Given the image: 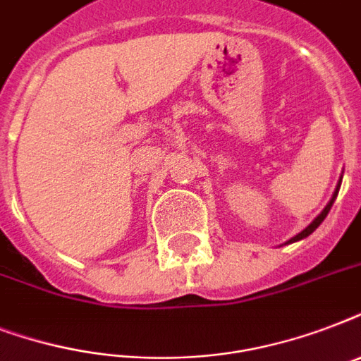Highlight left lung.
Listing matches in <instances>:
<instances>
[{
    "mask_svg": "<svg viewBox=\"0 0 361 361\" xmlns=\"http://www.w3.org/2000/svg\"><path fill=\"white\" fill-rule=\"evenodd\" d=\"M339 187H341V180H339V185H337L336 192H334V197H331V200H330V202H328V206H326V208L322 209V214H320L319 217H317V219H314L313 223H311V225L307 226V228H305V231H302V232H300V234H298V236L292 238V240L288 241V243H292V241H298V240H303V238H307L309 234H311V232H314V231H317V228H319V225H320V223H322V221L326 219V215H328V212H330L331 204H334V200H336L337 192H339Z\"/></svg>",
    "mask_w": 361,
    "mask_h": 361,
    "instance_id": "left-lung-1",
    "label": "left lung"
}]
</instances>
